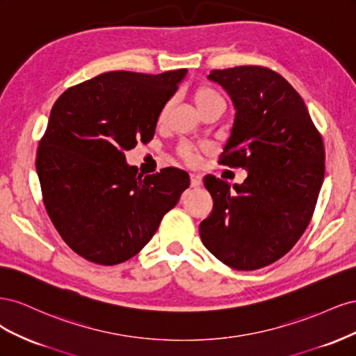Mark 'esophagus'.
<instances>
[{"mask_svg":"<svg viewBox=\"0 0 356 356\" xmlns=\"http://www.w3.org/2000/svg\"><path fill=\"white\" fill-rule=\"evenodd\" d=\"M200 184H202V177L193 174V175L190 177V186H191V187H199Z\"/></svg>","mask_w":356,"mask_h":356,"instance_id":"obj_1","label":"esophagus"}]
</instances>
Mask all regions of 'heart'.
Listing matches in <instances>:
<instances>
[{
  "mask_svg": "<svg viewBox=\"0 0 356 356\" xmlns=\"http://www.w3.org/2000/svg\"><path fill=\"white\" fill-rule=\"evenodd\" d=\"M191 99H193V104L196 105L199 113H203L204 110L211 108V106H213V105H224V101L220 96V93L215 92L211 88H207V86H200V88L193 90ZM168 111H169V105H165L163 110H161V113H160V122L165 120V117L168 115ZM181 156L184 157L188 163H195V161L197 160V152L195 148L188 147V145L181 148Z\"/></svg>",
  "mask_w": 356,
  "mask_h": 356,
  "instance_id": "1",
  "label": "heart"
}]
</instances>
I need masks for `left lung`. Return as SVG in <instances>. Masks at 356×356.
Segmentation results:
<instances>
[{
	"instance_id": "8db88e82",
	"label": "left lung",
	"mask_w": 356,
	"mask_h": 356,
	"mask_svg": "<svg viewBox=\"0 0 356 356\" xmlns=\"http://www.w3.org/2000/svg\"><path fill=\"white\" fill-rule=\"evenodd\" d=\"M234 118L220 163L242 168V184L207 175L213 199L200 222L207 250L236 270L275 263L296 245L315 211L325 149L305 101L282 75L263 67L212 70Z\"/></svg>"
}]
</instances>
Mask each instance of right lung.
<instances>
[{"label":"right lung","instance_id":"add662e5","mask_svg":"<svg viewBox=\"0 0 356 356\" xmlns=\"http://www.w3.org/2000/svg\"><path fill=\"white\" fill-rule=\"evenodd\" d=\"M186 75L105 72L53 105L35 161L42 200L60 238L88 261L114 266L136 255L188 188L186 170L144 175L124 156L153 139Z\"/></svg>","mask_w":356,"mask_h":356}]
</instances>
